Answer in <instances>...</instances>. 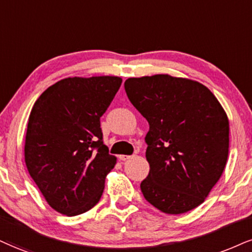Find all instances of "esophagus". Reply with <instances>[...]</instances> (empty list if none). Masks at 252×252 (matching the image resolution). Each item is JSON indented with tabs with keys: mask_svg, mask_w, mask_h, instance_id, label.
Returning a JSON list of instances; mask_svg holds the SVG:
<instances>
[{
	"mask_svg": "<svg viewBox=\"0 0 252 252\" xmlns=\"http://www.w3.org/2000/svg\"><path fill=\"white\" fill-rule=\"evenodd\" d=\"M129 158H131V155H124V154L119 155V159H120L121 161H126V160H128Z\"/></svg>",
	"mask_w": 252,
	"mask_h": 252,
	"instance_id": "obj_1",
	"label": "esophagus"
}]
</instances>
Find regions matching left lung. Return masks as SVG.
<instances>
[{
    "instance_id": "obj_1",
    "label": "left lung",
    "mask_w": 252,
    "mask_h": 252,
    "mask_svg": "<svg viewBox=\"0 0 252 252\" xmlns=\"http://www.w3.org/2000/svg\"><path fill=\"white\" fill-rule=\"evenodd\" d=\"M125 91L150 124L144 197L170 215L198 207L228 160L229 120L222 105L201 83L169 74L128 78Z\"/></svg>"
}]
</instances>
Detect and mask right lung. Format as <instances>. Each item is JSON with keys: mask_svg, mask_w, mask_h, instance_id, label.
Masks as SVG:
<instances>
[{"mask_svg": "<svg viewBox=\"0 0 252 252\" xmlns=\"http://www.w3.org/2000/svg\"><path fill=\"white\" fill-rule=\"evenodd\" d=\"M123 79L69 77L45 90L28 123L24 159L49 206L66 216L98 203L105 179L117 163L102 142L100 117Z\"/></svg>", "mask_w": 252, "mask_h": 252, "instance_id": "1", "label": "right lung"}]
</instances>
